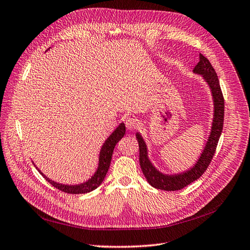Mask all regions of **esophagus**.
<instances>
[{"mask_svg": "<svg viewBox=\"0 0 250 250\" xmlns=\"http://www.w3.org/2000/svg\"><path fill=\"white\" fill-rule=\"evenodd\" d=\"M139 125L138 119L134 118V117H127L125 119V125L129 130H133L135 127H137V125Z\"/></svg>", "mask_w": 250, "mask_h": 250, "instance_id": "1", "label": "esophagus"}]
</instances>
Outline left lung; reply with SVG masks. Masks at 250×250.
<instances>
[{"instance_id": "8db88e82", "label": "left lung", "mask_w": 250, "mask_h": 250, "mask_svg": "<svg viewBox=\"0 0 250 250\" xmlns=\"http://www.w3.org/2000/svg\"><path fill=\"white\" fill-rule=\"evenodd\" d=\"M192 73L202 76L203 81L210 90L213 113L208 138L206 140L197 161L189 168L179 173L167 174L161 172L154 166V163L148 157V148L146 141L140 132H137L136 138L139 144V162L141 170L146 181L155 188L170 191L179 190L199 179L209 166L212 156L215 154L221 133H222L224 120V98L220 88L216 71L212 68L209 61L200 53L199 54V62L192 70Z\"/></svg>"}]
</instances>
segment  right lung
<instances>
[{
	"label": "right lung",
	"mask_w": 250,
	"mask_h": 250,
	"mask_svg": "<svg viewBox=\"0 0 250 250\" xmlns=\"http://www.w3.org/2000/svg\"><path fill=\"white\" fill-rule=\"evenodd\" d=\"M125 125L124 123H120L116 126V129L110 134V136L104 140V145L102 146L101 151H99L98 165H97V168L95 170V173L92 175L88 180H85L83 183L63 184V183L56 182L52 179H50V178H48L44 173H42V170L34 165V162H33V165L35 167L38 168L39 172L42 176H44L45 179L58 189L68 192V194H87V192H90L92 190L96 189L104 181V177L109 170L110 165H111L114 147H115V146L117 145V142L125 136Z\"/></svg>",
	"instance_id": "add662e5"
}]
</instances>
